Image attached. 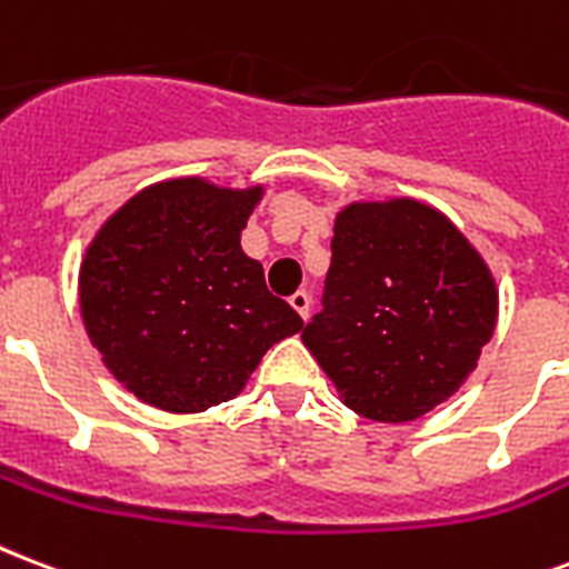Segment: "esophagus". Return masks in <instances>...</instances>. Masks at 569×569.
Here are the masks:
<instances>
[{
    "instance_id": "1",
    "label": "esophagus",
    "mask_w": 569,
    "mask_h": 569,
    "mask_svg": "<svg viewBox=\"0 0 569 569\" xmlns=\"http://www.w3.org/2000/svg\"><path fill=\"white\" fill-rule=\"evenodd\" d=\"M289 303H292V310L298 316H301V319H310V292H295L292 298H289Z\"/></svg>"
}]
</instances>
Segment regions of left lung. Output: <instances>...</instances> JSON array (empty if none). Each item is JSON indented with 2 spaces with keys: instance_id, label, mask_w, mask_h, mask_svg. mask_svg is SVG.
<instances>
[{
  "instance_id": "left-lung-1",
  "label": "left lung",
  "mask_w": 569,
  "mask_h": 569,
  "mask_svg": "<svg viewBox=\"0 0 569 569\" xmlns=\"http://www.w3.org/2000/svg\"><path fill=\"white\" fill-rule=\"evenodd\" d=\"M496 316L487 262L441 211L352 202L333 223L322 310L301 340L349 409L406 423L457 393Z\"/></svg>"
}]
</instances>
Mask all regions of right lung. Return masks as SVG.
Here are the masks:
<instances>
[{
    "mask_svg": "<svg viewBox=\"0 0 569 569\" xmlns=\"http://www.w3.org/2000/svg\"><path fill=\"white\" fill-rule=\"evenodd\" d=\"M259 199L262 188L160 181L128 199L86 250L80 310L89 340L154 409L188 415L232 400L262 355L303 328L241 250Z\"/></svg>",
    "mask_w": 569,
    "mask_h": 569,
    "instance_id": "1",
    "label": "right lung"
}]
</instances>
